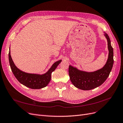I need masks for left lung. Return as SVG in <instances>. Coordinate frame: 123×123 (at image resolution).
Returning <instances> with one entry per match:
<instances>
[{
  "instance_id": "obj_1",
  "label": "left lung",
  "mask_w": 123,
  "mask_h": 123,
  "mask_svg": "<svg viewBox=\"0 0 123 123\" xmlns=\"http://www.w3.org/2000/svg\"><path fill=\"white\" fill-rule=\"evenodd\" d=\"M107 40L109 53L106 63L101 69L93 72H86L78 70L69 66L68 74L72 84L76 87L83 90H89L100 86L109 77L114 64V52L109 36L105 33Z\"/></svg>"
}]
</instances>
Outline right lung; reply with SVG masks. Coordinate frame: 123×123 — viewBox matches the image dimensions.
Here are the masks:
<instances>
[{
    "label": "right lung",
    "mask_w": 123,
    "mask_h": 123,
    "mask_svg": "<svg viewBox=\"0 0 123 123\" xmlns=\"http://www.w3.org/2000/svg\"><path fill=\"white\" fill-rule=\"evenodd\" d=\"M8 58L11 70L17 79L24 86L34 89H41L48 85L51 80L52 72L55 70L57 66L62 62V60L56 62L47 73L43 75H38L27 73L18 68L12 60L10 49L8 53Z\"/></svg>",
    "instance_id": "obj_1"
}]
</instances>
